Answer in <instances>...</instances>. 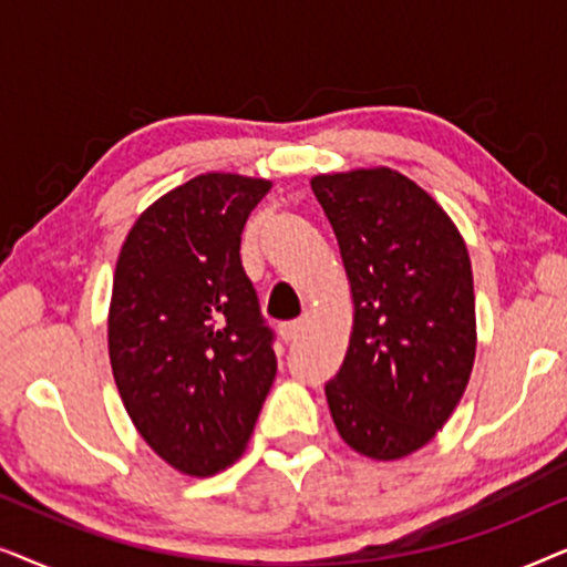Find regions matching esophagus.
<instances>
[{"instance_id": "esophagus-1", "label": "esophagus", "mask_w": 567, "mask_h": 567, "mask_svg": "<svg viewBox=\"0 0 567 567\" xmlns=\"http://www.w3.org/2000/svg\"><path fill=\"white\" fill-rule=\"evenodd\" d=\"M278 332H281V338L286 340V343H291V340H297L301 332H305V322H301V320L284 322L281 328H278Z\"/></svg>"}]
</instances>
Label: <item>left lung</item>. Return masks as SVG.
Here are the masks:
<instances>
[{
	"instance_id": "8db88e82",
	"label": "left lung",
	"mask_w": 567,
	"mask_h": 567,
	"mask_svg": "<svg viewBox=\"0 0 567 567\" xmlns=\"http://www.w3.org/2000/svg\"><path fill=\"white\" fill-rule=\"evenodd\" d=\"M353 293V336L324 384L336 429L371 460L429 444L467 390L475 289L464 239L394 169L312 177Z\"/></svg>"
}]
</instances>
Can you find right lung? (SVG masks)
<instances>
[{
    "label": "right lung",
    "mask_w": 567,
    "mask_h": 567,
    "mask_svg": "<svg viewBox=\"0 0 567 567\" xmlns=\"http://www.w3.org/2000/svg\"><path fill=\"white\" fill-rule=\"evenodd\" d=\"M268 190L258 177H193L138 216L115 266V386L146 444L185 475L245 452L276 379V336L239 258Z\"/></svg>",
    "instance_id": "right-lung-1"
}]
</instances>
